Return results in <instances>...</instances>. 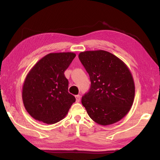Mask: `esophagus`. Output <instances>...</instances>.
Here are the masks:
<instances>
[{
  "instance_id": "esophagus-1",
  "label": "esophagus",
  "mask_w": 160,
  "mask_h": 160,
  "mask_svg": "<svg viewBox=\"0 0 160 160\" xmlns=\"http://www.w3.org/2000/svg\"><path fill=\"white\" fill-rule=\"evenodd\" d=\"M75 97H76V100L77 102H79L80 101V95H77V96H76Z\"/></svg>"
}]
</instances>
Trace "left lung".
I'll return each mask as SVG.
<instances>
[{
	"label": "left lung",
	"instance_id": "obj_1",
	"mask_svg": "<svg viewBox=\"0 0 160 160\" xmlns=\"http://www.w3.org/2000/svg\"><path fill=\"white\" fill-rule=\"evenodd\" d=\"M78 58L89 73L91 87L82 98L88 115L102 126L120 121L130 111L135 84L123 61L104 50L87 51Z\"/></svg>",
	"mask_w": 160,
	"mask_h": 160
}]
</instances>
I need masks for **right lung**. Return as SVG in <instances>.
I'll use <instances>...</instances> for the list:
<instances>
[{
  "label": "right lung",
  "mask_w": 160,
  "mask_h": 160,
  "mask_svg": "<svg viewBox=\"0 0 160 160\" xmlns=\"http://www.w3.org/2000/svg\"><path fill=\"white\" fill-rule=\"evenodd\" d=\"M76 56L72 52L51 53L30 70L22 97L25 109L35 120L55 124L66 116L76 102L68 92L69 81L64 73Z\"/></svg>",
  "instance_id": "1"
}]
</instances>
